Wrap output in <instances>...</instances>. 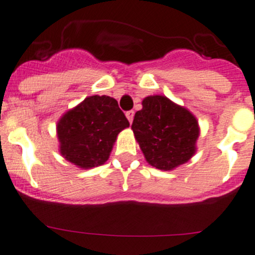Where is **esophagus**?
<instances>
[{
	"instance_id": "34e87169",
	"label": "esophagus",
	"mask_w": 255,
	"mask_h": 255,
	"mask_svg": "<svg viewBox=\"0 0 255 255\" xmlns=\"http://www.w3.org/2000/svg\"><path fill=\"white\" fill-rule=\"evenodd\" d=\"M133 115H135V112H133V110H128V112H127V118H128V123H132Z\"/></svg>"
}]
</instances>
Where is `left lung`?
Segmentation results:
<instances>
[{
	"label": "left lung",
	"mask_w": 255,
	"mask_h": 255,
	"mask_svg": "<svg viewBox=\"0 0 255 255\" xmlns=\"http://www.w3.org/2000/svg\"><path fill=\"white\" fill-rule=\"evenodd\" d=\"M131 128L146 161L163 171L187 162L195 155L200 135L192 113L162 95L142 100V109L136 112Z\"/></svg>",
	"instance_id": "8db88e82"
}]
</instances>
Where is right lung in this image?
Here are the masks:
<instances>
[{"instance_id": "obj_1", "label": "right lung", "mask_w": 255, "mask_h": 255, "mask_svg": "<svg viewBox=\"0 0 255 255\" xmlns=\"http://www.w3.org/2000/svg\"><path fill=\"white\" fill-rule=\"evenodd\" d=\"M128 125L114 98H85L58 122L60 155L85 170L103 165L109 158L118 133Z\"/></svg>"}]
</instances>
